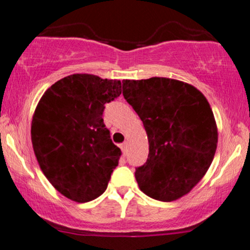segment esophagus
<instances>
[{"instance_id":"34e87169","label":"esophagus","mask_w":250,"mask_h":250,"mask_svg":"<svg viewBox=\"0 0 250 250\" xmlns=\"http://www.w3.org/2000/svg\"><path fill=\"white\" fill-rule=\"evenodd\" d=\"M127 145H128V141H125L123 144H121V150H122L123 153H125V151H127Z\"/></svg>"}]
</instances>
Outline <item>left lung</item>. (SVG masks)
<instances>
[{
  "label": "left lung",
  "mask_w": 250,
  "mask_h": 250,
  "mask_svg": "<svg viewBox=\"0 0 250 250\" xmlns=\"http://www.w3.org/2000/svg\"><path fill=\"white\" fill-rule=\"evenodd\" d=\"M123 97L143 121L148 156L135 169L145 195L172 202L188 195L213 162L218 127L193 85L167 77L123 81Z\"/></svg>",
  "instance_id": "left-lung-1"
}]
</instances>
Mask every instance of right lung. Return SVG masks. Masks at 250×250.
Masks as SVG:
<instances>
[{
  "instance_id": "add662e5",
  "label": "right lung",
  "mask_w": 250,
  "mask_h": 250,
  "mask_svg": "<svg viewBox=\"0 0 250 250\" xmlns=\"http://www.w3.org/2000/svg\"><path fill=\"white\" fill-rule=\"evenodd\" d=\"M122 83L95 75L66 76L44 92L31 122L40 168L69 200L89 202L106 190L121 150L105 128V104L120 97Z\"/></svg>"
}]
</instances>
